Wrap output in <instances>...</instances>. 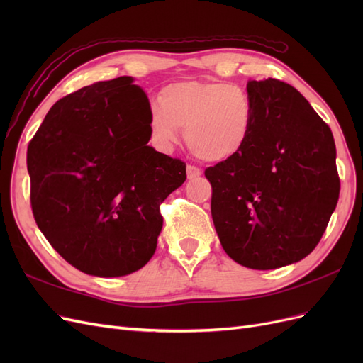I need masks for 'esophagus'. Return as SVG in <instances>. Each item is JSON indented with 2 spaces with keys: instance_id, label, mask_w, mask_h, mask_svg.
Here are the masks:
<instances>
[{
  "instance_id": "obj_1",
  "label": "esophagus",
  "mask_w": 363,
  "mask_h": 363,
  "mask_svg": "<svg viewBox=\"0 0 363 363\" xmlns=\"http://www.w3.org/2000/svg\"><path fill=\"white\" fill-rule=\"evenodd\" d=\"M186 174H188V179H189V180H194V179H199V177H200L201 171H200L199 168L191 167V164H189V167L186 168Z\"/></svg>"
}]
</instances>
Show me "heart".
<instances>
[{
    "label": "heart",
    "instance_id": "heart-1",
    "mask_svg": "<svg viewBox=\"0 0 363 363\" xmlns=\"http://www.w3.org/2000/svg\"><path fill=\"white\" fill-rule=\"evenodd\" d=\"M150 112V133L162 150L179 142L180 130L194 155L211 163L235 159L248 142L251 98L242 87L224 82H180L164 87Z\"/></svg>",
    "mask_w": 363,
    "mask_h": 363
}]
</instances>
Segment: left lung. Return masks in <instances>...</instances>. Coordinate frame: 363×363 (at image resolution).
<instances>
[{
  "label": "left lung",
  "mask_w": 363,
  "mask_h": 363,
  "mask_svg": "<svg viewBox=\"0 0 363 363\" xmlns=\"http://www.w3.org/2000/svg\"><path fill=\"white\" fill-rule=\"evenodd\" d=\"M248 142L206 169L212 219L224 251L239 265L276 269L311 255L339 199L332 130L306 98L276 79L247 84Z\"/></svg>",
  "instance_id": "obj_1"
}]
</instances>
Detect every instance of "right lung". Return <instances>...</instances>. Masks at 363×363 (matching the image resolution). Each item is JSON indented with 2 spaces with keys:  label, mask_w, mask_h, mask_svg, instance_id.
Segmentation results:
<instances>
[{
  "label": "right lung",
  "mask_w": 363,
  "mask_h": 363,
  "mask_svg": "<svg viewBox=\"0 0 363 363\" xmlns=\"http://www.w3.org/2000/svg\"><path fill=\"white\" fill-rule=\"evenodd\" d=\"M150 101L131 77L82 87L54 104L30 140V201L51 247L84 274L121 277L152 257L160 203L186 164L147 145Z\"/></svg>",
  "instance_id": "1"
}]
</instances>
